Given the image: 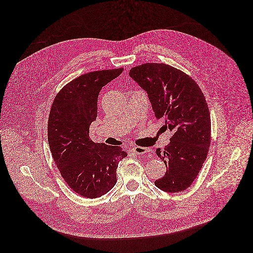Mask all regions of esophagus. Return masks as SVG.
Wrapping results in <instances>:
<instances>
[{
	"mask_svg": "<svg viewBox=\"0 0 253 253\" xmlns=\"http://www.w3.org/2000/svg\"><path fill=\"white\" fill-rule=\"evenodd\" d=\"M132 151L134 153H136L137 155H146V156H151V149L150 148H144V147H140V146H136L134 148H132Z\"/></svg>",
	"mask_w": 253,
	"mask_h": 253,
	"instance_id": "1",
	"label": "esophagus"
}]
</instances>
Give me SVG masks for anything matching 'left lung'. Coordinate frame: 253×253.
<instances>
[{
	"label": "left lung",
	"mask_w": 253,
	"mask_h": 253,
	"mask_svg": "<svg viewBox=\"0 0 253 253\" xmlns=\"http://www.w3.org/2000/svg\"><path fill=\"white\" fill-rule=\"evenodd\" d=\"M144 90L157 119L172 131L169 144L158 157L167 167L155 185L168 193L186 190L195 180L211 146L210 110L198 84L186 73L164 63H145L129 70Z\"/></svg>",
	"instance_id": "1"
}]
</instances>
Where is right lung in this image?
I'll list each match as a JSON object with an SVG mask.
<instances>
[{"label": "right lung", "instance_id": "obj_1", "mask_svg": "<svg viewBox=\"0 0 253 253\" xmlns=\"http://www.w3.org/2000/svg\"><path fill=\"white\" fill-rule=\"evenodd\" d=\"M123 68L94 71L76 78L55 96L47 122V139L60 174L74 192L95 199L117 182L119 162L127 154L119 146L94 143L89 126L97 117L98 94Z\"/></svg>", "mask_w": 253, "mask_h": 253}]
</instances>
